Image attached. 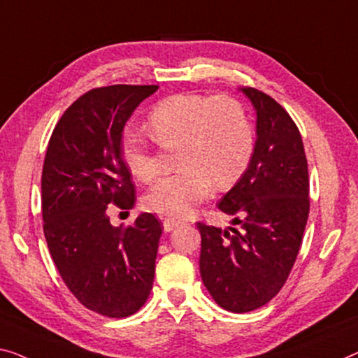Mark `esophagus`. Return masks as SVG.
I'll use <instances>...</instances> for the list:
<instances>
[{"mask_svg":"<svg viewBox=\"0 0 358 358\" xmlns=\"http://www.w3.org/2000/svg\"><path fill=\"white\" fill-rule=\"evenodd\" d=\"M164 231L165 233H169V231H172V230H175V228H178L180 225H183V222H180V220H175V218H165L164 220Z\"/></svg>","mask_w":358,"mask_h":358,"instance_id":"esophagus-1","label":"esophagus"}]
</instances>
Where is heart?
<instances>
[{"label": "heart", "mask_w": 358, "mask_h": 358, "mask_svg": "<svg viewBox=\"0 0 358 358\" xmlns=\"http://www.w3.org/2000/svg\"><path fill=\"white\" fill-rule=\"evenodd\" d=\"M148 128L159 145L180 141L177 173L165 177L145 197L149 210L185 218L212 194L241 177L254 151V130L244 106L228 94L178 93L154 106ZM122 157L136 180L157 177L159 164L141 133L127 131Z\"/></svg>", "instance_id": "obj_1"}]
</instances>
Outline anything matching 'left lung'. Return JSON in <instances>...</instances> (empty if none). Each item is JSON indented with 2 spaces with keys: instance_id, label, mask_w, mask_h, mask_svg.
Wrapping results in <instances>:
<instances>
[{
  "instance_id": "left-lung-1",
  "label": "left lung",
  "mask_w": 358,
  "mask_h": 358,
  "mask_svg": "<svg viewBox=\"0 0 358 358\" xmlns=\"http://www.w3.org/2000/svg\"><path fill=\"white\" fill-rule=\"evenodd\" d=\"M257 114L246 172L218 202L239 230L197 222L202 282L218 306L255 310L285 285L301 248L310 201L302 136L289 114L264 92L241 88Z\"/></svg>"
}]
</instances>
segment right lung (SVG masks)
Wrapping results in <instances>:
<instances>
[{
    "mask_svg": "<svg viewBox=\"0 0 358 358\" xmlns=\"http://www.w3.org/2000/svg\"><path fill=\"white\" fill-rule=\"evenodd\" d=\"M157 88L112 85L80 96L52 130L43 164V231L56 268L80 303L110 318L136 313L152 289L161 222L141 213L130 227H112L108 206H135L122 133Z\"/></svg>",
    "mask_w": 358,
    "mask_h": 358,
    "instance_id": "right-lung-1",
    "label": "right lung"
}]
</instances>
